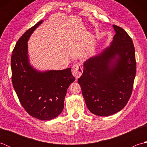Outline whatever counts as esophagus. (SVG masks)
<instances>
[{
  "mask_svg": "<svg viewBox=\"0 0 147 147\" xmlns=\"http://www.w3.org/2000/svg\"><path fill=\"white\" fill-rule=\"evenodd\" d=\"M71 72L73 75L76 78V80L78 78H79L82 76V74L83 73V69L80 62H77V63L74 64L73 65Z\"/></svg>",
  "mask_w": 147,
  "mask_h": 147,
  "instance_id": "obj_1",
  "label": "esophagus"
}]
</instances>
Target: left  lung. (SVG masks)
<instances>
[{"label": "left lung", "instance_id": "obj_1", "mask_svg": "<svg viewBox=\"0 0 147 147\" xmlns=\"http://www.w3.org/2000/svg\"><path fill=\"white\" fill-rule=\"evenodd\" d=\"M115 34L110 45L83 63L78 82L89 111L109 116L125 107L136 75L135 50L125 30L113 25Z\"/></svg>", "mask_w": 147, "mask_h": 147}]
</instances>
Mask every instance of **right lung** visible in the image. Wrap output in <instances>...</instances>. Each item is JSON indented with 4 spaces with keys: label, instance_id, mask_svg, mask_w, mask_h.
Segmentation results:
<instances>
[{
    "label": "right lung",
    "instance_id": "obj_1",
    "mask_svg": "<svg viewBox=\"0 0 147 147\" xmlns=\"http://www.w3.org/2000/svg\"><path fill=\"white\" fill-rule=\"evenodd\" d=\"M43 22H38L17 42L11 56L12 82L22 106L32 117L51 120L64 109L67 88L75 80L71 68L40 71L30 64L28 42Z\"/></svg>",
    "mask_w": 147,
    "mask_h": 147
}]
</instances>
